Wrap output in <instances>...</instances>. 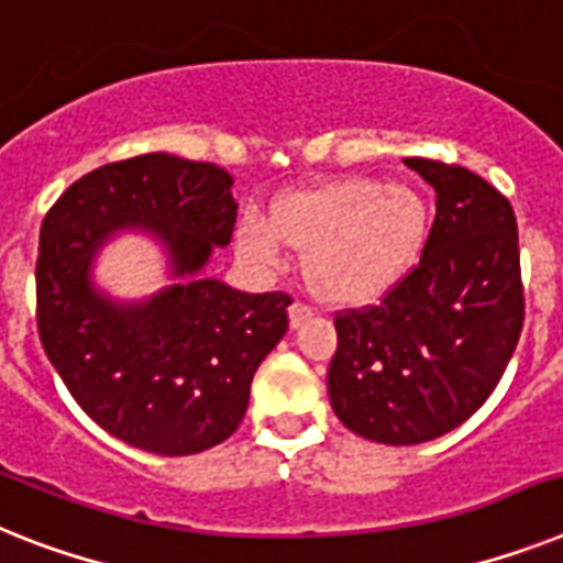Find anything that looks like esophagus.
<instances>
[{"label":"esophagus","instance_id":"obj_1","mask_svg":"<svg viewBox=\"0 0 563 563\" xmlns=\"http://www.w3.org/2000/svg\"><path fill=\"white\" fill-rule=\"evenodd\" d=\"M287 313H290V328H299L301 322H308L310 316H313V308H310V305H305V301H292Z\"/></svg>","mask_w":563,"mask_h":563}]
</instances>
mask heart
Here are the masks:
<instances>
[{
  "mask_svg": "<svg viewBox=\"0 0 563 563\" xmlns=\"http://www.w3.org/2000/svg\"><path fill=\"white\" fill-rule=\"evenodd\" d=\"M426 241V203L411 187L339 178L287 195L273 221L247 216L239 250L273 264L282 244L305 253V278L319 299L362 305L391 290L411 271Z\"/></svg>",
  "mask_w": 563,
  "mask_h": 563,
  "instance_id": "1",
  "label": "heart"
}]
</instances>
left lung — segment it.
I'll return each instance as SVG.
<instances>
[{
  "label": "left lung",
  "mask_w": 563,
  "mask_h": 563,
  "mask_svg": "<svg viewBox=\"0 0 563 563\" xmlns=\"http://www.w3.org/2000/svg\"><path fill=\"white\" fill-rule=\"evenodd\" d=\"M438 192L420 262L379 305L336 313L328 394L365 440L415 445L457 429L489 399L523 328L512 203L481 175L406 157Z\"/></svg>",
  "instance_id": "8db88e82"
}]
</instances>
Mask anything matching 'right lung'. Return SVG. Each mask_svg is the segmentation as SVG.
I'll list each match as a JSON object with an SVG mask.
<instances>
[{"label": "right lung", "instance_id": "right-lung-1", "mask_svg": "<svg viewBox=\"0 0 563 563\" xmlns=\"http://www.w3.org/2000/svg\"><path fill=\"white\" fill-rule=\"evenodd\" d=\"M221 166L152 152L74 180L45 212L36 331L91 420L143 452L180 457L224 443L250 383L287 333V292H241L195 273L227 247L239 203ZM148 229L189 275L137 306H114L87 271L111 231Z\"/></svg>", "mask_w": 563, "mask_h": 563}]
</instances>
